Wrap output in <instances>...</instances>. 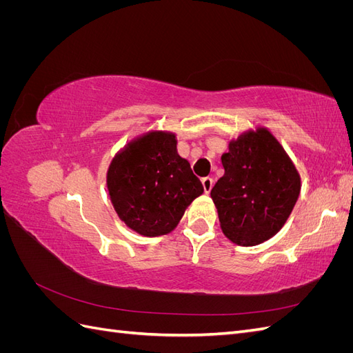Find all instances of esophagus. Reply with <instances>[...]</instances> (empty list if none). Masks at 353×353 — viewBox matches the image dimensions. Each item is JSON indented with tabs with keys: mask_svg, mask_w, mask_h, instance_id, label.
Masks as SVG:
<instances>
[{
	"mask_svg": "<svg viewBox=\"0 0 353 353\" xmlns=\"http://www.w3.org/2000/svg\"><path fill=\"white\" fill-rule=\"evenodd\" d=\"M201 184H203V188H205V193H210V190H212V187H213V179L212 178H209V176H206V178H203L201 179Z\"/></svg>",
	"mask_w": 353,
	"mask_h": 353,
	"instance_id": "obj_1",
	"label": "esophagus"
}]
</instances>
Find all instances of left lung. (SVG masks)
I'll list each match as a JSON object with an SVG mask.
<instances>
[{
    "mask_svg": "<svg viewBox=\"0 0 353 353\" xmlns=\"http://www.w3.org/2000/svg\"><path fill=\"white\" fill-rule=\"evenodd\" d=\"M225 174L210 191L223 234L254 245L279 232L301 193V175L279 140L266 130L241 134L223 153Z\"/></svg>",
    "mask_w": 353,
    "mask_h": 353,
    "instance_id": "1",
    "label": "left lung"
}]
</instances>
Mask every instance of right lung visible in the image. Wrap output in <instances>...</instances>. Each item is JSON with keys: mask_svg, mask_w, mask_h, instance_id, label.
Listing matches in <instances>:
<instances>
[{"mask_svg": "<svg viewBox=\"0 0 353 353\" xmlns=\"http://www.w3.org/2000/svg\"><path fill=\"white\" fill-rule=\"evenodd\" d=\"M108 190L126 227L157 237L175 230L191 201L203 193V185L188 160L178 154L175 134L152 131L114 156Z\"/></svg>", "mask_w": 353, "mask_h": 353, "instance_id": "right-lung-1", "label": "right lung"}]
</instances>
